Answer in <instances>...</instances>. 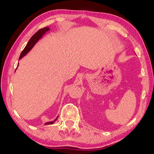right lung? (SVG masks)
Returning a JSON list of instances; mask_svg holds the SVG:
<instances>
[{"mask_svg": "<svg viewBox=\"0 0 154 154\" xmlns=\"http://www.w3.org/2000/svg\"><path fill=\"white\" fill-rule=\"evenodd\" d=\"M50 30V28L49 27H44L43 29H41L40 30H38V31H37L36 33L32 36L31 38H30V40H29L28 42H27L26 46L25 47V48L24 49V50L22 51V52L20 54V56L19 57V60L24 57V56H26L27 53H28L29 51L32 49V48L34 47L35 45L38 42V40H40L42 38V36L46 33V32H48ZM58 118V116L57 117V118H56L54 120L52 121V122H48L47 123H45V125H51V124H53L57 120Z\"/></svg>", "mask_w": 154, "mask_h": 154, "instance_id": "1", "label": "right lung"}]
</instances>
